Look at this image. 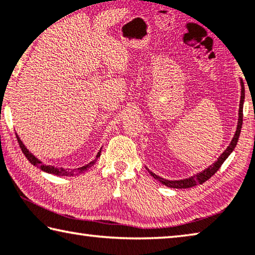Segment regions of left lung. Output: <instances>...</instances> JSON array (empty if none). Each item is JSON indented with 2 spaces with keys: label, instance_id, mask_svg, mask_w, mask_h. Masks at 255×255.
<instances>
[{
  "label": "left lung",
  "instance_id": "8db88e82",
  "mask_svg": "<svg viewBox=\"0 0 255 255\" xmlns=\"http://www.w3.org/2000/svg\"><path fill=\"white\" fill-rule=\"evenodd\" d=\"M241 84H242V93H241L240 111H238L240 113H238L237 130L235 132V136H234V138L232 139V142H230L229 146L226 148V151L222 153V154L219 157H218V161H216L215 163L210 165V167L205 169V170H203L200 173H197V175L189 177V178H187V179H181V180H167L164 178H161V177L156 176L155 173H153L152 171H149L147 169L148 172L151 173V176H153V178L157 179L161 184H163V185L168 186V187H171V188H189V187H193V186H196L199 184H203L204 181H207L209 178H211V177L215 175V173L218 170H219L221 164L225 162V160L230 155V153L234 151V148H235V146L237 145L238 138H240V134H241L242 125H243V103H244V99H245V88H244L243 80H241Z\"/></svg>",
  "mask_w": 255,
  "mask_h": 255
}]
</instances>
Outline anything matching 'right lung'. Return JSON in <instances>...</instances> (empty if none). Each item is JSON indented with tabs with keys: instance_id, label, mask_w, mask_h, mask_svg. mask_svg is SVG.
Here are the masks:
<instances>
[{
	"instance_id": "add662e5",
	"label": "right lung",
	"mask_w": 255,
	"mask_h": 255,
	"mask_svg": "<svg viewBox=\"0 0 255 255\" xmlns=\"http://www.w3.org/2000/svg\"><path fill=\"white\" fill-rule=\"evenodd\" d=\"M17 139H18L19 146H20V148H21L22 153H23V154H25V156L27 157L28 161H29L31 164L36 165V167L39 168L40 170L48 172V173H52V175H56V176H74V175H79V173H82L83 171L87 170V169H90L92 165H94V163L96 162V160H98V157H100V155H101V149H100L98 154H96L95 160H93L92 162H90V163L86 164V165H84V167H80L78 169H74V170H68V169H64V168H56V167H53V165H50V164H44L42 161H39L37 157L34 156L29 151H28L25 145H23V143L21 142V139L19 138L18 135H17Z\"/></svg>"
}]
</instances>
